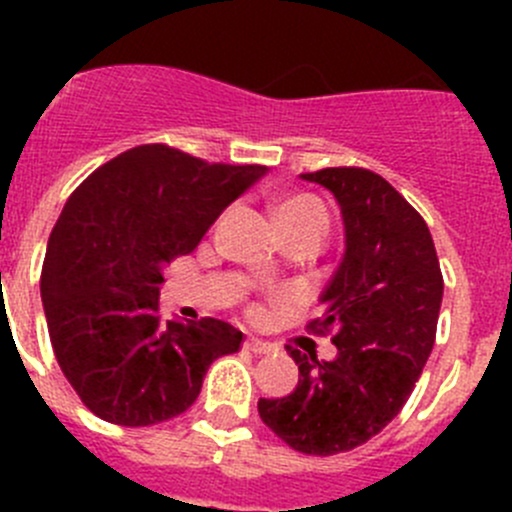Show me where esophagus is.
Returning <instances> with one entry per match:
<instances>
[{
	"label": "esophagus",
	"instance_id": "1",
	"mask_svg": "<svg viewBox=\"0 0 512 512\" xmlns=\"http://www.w3.org/2000/svg\"><path fill=\"white\" fill-rule=\"evenodd\" d=\"M245 349L247 352H252V354H272L275 352V344H270V342H262V339H247L245 342Z\"/></svg>",
	"mask_w": 512,
	"mask_h": 512
}]
</instances>
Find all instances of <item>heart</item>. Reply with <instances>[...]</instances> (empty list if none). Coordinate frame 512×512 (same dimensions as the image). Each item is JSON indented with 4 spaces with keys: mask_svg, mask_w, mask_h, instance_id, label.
Masks as SVG:
<instances>
[{
    "mask_svg": "<svg viewBox=\"0 0 512 512\" xmlns=\"http://www.w3.org/2000/svg\"><path fill=\"white\" fill-rule=\"evenodd\" d=\"M277 223H307L327 232V210L312 195H292L275 205Z\"/></svg>",
    "mask_w": 512,
    "mask_h": 512,
    "instance_id": "1",
    "label": "heart"
}]
</instances>
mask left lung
Segmentation results:
<instances>
[{
	"label": "left lung",
	"instance_id": "left-lung-1",
	"mask_svg": "<svg viewBox=\"0 0 512 512\" xmlns=\"http://www.w3.org/2000/svg\"><path fill=\"white\" fill-rule=\"evenodd\" d=\"M299 178L327 188L342 210L344 255L312 322V332H334L337 356L287 349L297 389L260 399L257 411L294 451L334 456L404 409L436 342L443 277L423 218L381 175L324 168Z\"/></svg>",
	"mask_w": 512,
	"mask_h": 512
}]
</instances>
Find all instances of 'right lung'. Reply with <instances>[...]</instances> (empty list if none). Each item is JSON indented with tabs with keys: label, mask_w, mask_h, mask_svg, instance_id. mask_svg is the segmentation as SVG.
I'll list each match as a JSON object with an SVG mask.
<instances>
[{
	"label": "right lung",
	"mask_w": 512,
	"mask_h": 512,
	"mask_svg": "<svg viewBox=\"0 0 512 512\" xmlns=\"http://www.w3.org/2000/svg\"><path fill=\"white\" fill-rule=\"evenodd\" d=\"M265 173L153 143L103 163L66 200L41 302L56 361L98 418L153 426L183 414L210 364L240 349L232 324L163 319L158 297L165 267Z\"/></svg>",
	"instance_id": "1"
}]
</instances>
